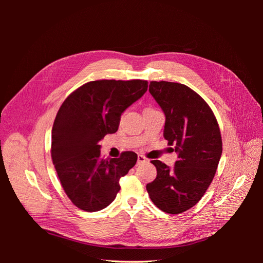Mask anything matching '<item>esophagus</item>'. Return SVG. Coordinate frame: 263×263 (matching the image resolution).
I'll list each match as a JSON object with an SVG mask.
<instances>
[{"label":"esophagus","instance_id":"34e87169","mask_svg":"<svg viewBox=\"0 0 263 263\" xmlns=\"http://www.w3.org/2000/svg\"><path fill=\"white\" fill-rule=\"evenodd\" d=\"M145 162H147V158H145L142 155H138V157H137V163L141 164V163H145Z\"/></svg>","mask_w":263,"mask_h":263}]
</instances>
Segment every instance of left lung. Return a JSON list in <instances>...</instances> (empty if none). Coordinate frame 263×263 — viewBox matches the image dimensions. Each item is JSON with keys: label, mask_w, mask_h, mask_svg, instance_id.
Masks as SVG:
<instances>
[{"label": "left lung", "mask_w": 263, "mask_h": 263, "mask_svg": "<svg viewBox=\"0 0 263 263\" xmlns=\"http://www.w3.org/2000/svg\"><path fill=\"white\" fill-rule=\"evenodd\" d=\"M149 92L163 110V136L179 159L172 170L151 161L157 178L147 192L159 210L180 214L201 200L216 173L222 151L219 126L208 103L184 84L151 81Z\"/></svg>", "instance_id": "1"}]
</instances>
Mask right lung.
Instances as JSON below:
<instances>
[{"mask_svg":"<svg viewBox=\"0 0 263 263\" xmlns=\"http://www.w3.org/2000/svg\"><path fill=\"white\" fill-rule=\"evenodd\" d=\"M147 87L146 80L90 81L63 101L52 126L50 153L61 186L78 209H105L121 190L119 179L136 164L133 151L104 159L99 141L117 132L122 113Z\"/></svg>","mask_w":263,"mask_h":263,"instance_id":"add662e5","label":"right lung"}]
</instances>
